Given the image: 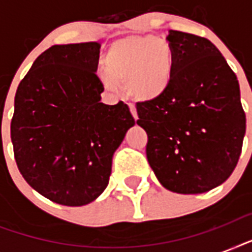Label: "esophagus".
I'll list each match as a JSON object with an SVG mask.
<instances>
[{"instance_id": "34e87169", "label": "esophagus", "mask_w": 252, "mask_h": 252, "mask_svg": "<svg viewBox=\"0 0 252 252\" xmlns=\"http://www.w3.org/2000/svg\"><path fill=\"white\" fill-rule=\"evenodd\" d=\"M129 110H130V114H132V116H133L134 120H137V119H138L137 111H136V107H134V104L129 103Z\"/></svg>"}]
</instances>
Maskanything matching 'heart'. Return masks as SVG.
Instances as JSON below:
<instances>
[{"label":"heart","mask_w":252,"mask_h":252,"mask_svg":"<svg viewBox=\"0 0 252 252\" xmlns=\"http://www.w3.org/2000/svg\"><path fill=\"white\" fill-rule=\"evenodd\" d=\"M100 81L107 89L126 84V91L140 100L163 94L174 74V49L163 37L129 36L112 43L104 57Z\"/></svg>","instance_id":"heart-1"}]
</instances>
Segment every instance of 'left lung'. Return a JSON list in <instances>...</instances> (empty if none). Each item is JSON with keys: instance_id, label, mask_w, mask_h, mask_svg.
<instances>
[{"instance_id": "1", "label": "left lung", "mask_w": 252, "mask_h": 252, "mask_svg": "<svg viewBox=\"0 0 252 252\" xmlns=\"http://www.w3.org/2000/svg\"><path fill=\"white\" fill-rule=\"evenodd\" d=\"M174 74L167 90L136 104L148 134L146 157L165 188L203 193L231 175L242 152L246 115L237 76L205 37L168 30Z\"/></svg>"}]
</instances>
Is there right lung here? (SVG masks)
I'll return each mask as SVG.
<instances>
[{"mask_svg": "<svg viewBox=\"0 0 252 252\" xmlns=\"http://www.w3.org/2000/svg\"><path fill=\"white\" fill-rule=\"evenodd\" d=\"M100 44L52 45L17 89L10 124L22 176L53 203L80 207L106 189L112 156L134 126L122 100L100 103Z\"/></svg>", "mask_w": 252, "mask_h": 252, "instance_id": "1", "label": "right lung"}]
</instances>
